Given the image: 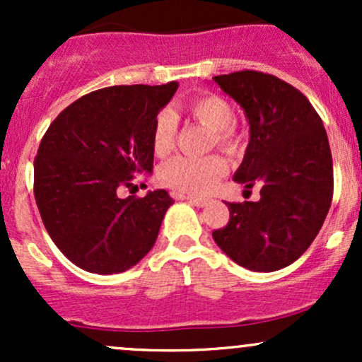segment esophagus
Segmentation results:
<instances>
[{
	"mask_svg": "<svg viewBox=\"0 0 362 362\" xmlns=\"http://www.w3.org/2000/svg\"><path fill=\"white\" fill-rule=\"evenodd\" d=\"M177 199H182V201H187L190 202V204L197 206V207H204L207 204L206 199H199V197H190V195H182V194H177Z\"/></svg>",
	"mask_w": 362,
	"mask_h": 362,
	"instance_id": "1",
	"label": "esophagus"
}]
</instances>
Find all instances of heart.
I'll list each match as a JSON object with an SVG mask.
<instances>
[{"mask_svg":"<svg viewBox=\"0 0 362 362\" xmlns=\"http://www.w3.org/2000/svg\"><path fill=\"white\" fill-rule=\"evenodd\" d=\"M190 117L213 131L214 141L224 151L231 153L238 148V132L233 124V107L216 93H202L187 103ZM177 120L170 110L158 112L153 120L151 148L156 156L163 158L175 146ZM228 167L223 158L207 156L202 160L178 156L167 161L158 172V178L165 187L177 194L204 195L214 189L226 175Z\"/></svg>","mask_w":362,"mask_h":362,"instance_id":"1","label":"heart"}]
</instances>
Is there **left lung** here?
Returning a JSON list of instances; mask_svg holds the SVG:
<instances>
[{
    "label": "left lung",
    "instance_id": "obj_1",
    "mask_svg": "<svg viewBox=\"0 0 362 362\" xmlns=\"http://www.w3.org/2000/svg\"><path fill=\"white\" fill-rule=\"evenodd\" d=\"M213 80L250 126L233 180L245 189L260 185L257 202L228 204L230 221L213 238L248 271H279L308 250L330 209L334 168L325 127L308 98L272 74L236 71Z\"/></svg>",
    "mask_w": 362,
    "mask_h": 362
}]
</instances>
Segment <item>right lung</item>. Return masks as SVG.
<instances>
[{"instance_id": "add662e5", "label": "right lung", "mask_w": 362, "mask_h": 362, "mask_svg": "<svg viewBox=\"0 0 362 362\" xmlns=\"http://www.w3.org/2000/svg\"><path fill=\"white\" fill-rule=\"evenodd\" d=\"M177 88L170 81L91 91L66 107L40 141L37 207L56 247L83 271L124 272L155 245L173 199L163 189L119 194L153 172V120Z\"/></svg>"}]
</instances>
